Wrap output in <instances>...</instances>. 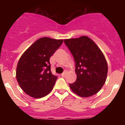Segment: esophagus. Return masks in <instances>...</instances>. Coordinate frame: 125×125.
<instances>
[{
	"label": "esophagus",
	"mask_w": 125,
	"mask_h": 125,
	"mask_svg": "<svg viewBox=\"0 0 125 125\" xmlns=\"http://www.w3.org/2000/svg\"><path fill=\"white\" fill-rule=\"evenodd\" d=\"M68 74V71H64V72L63 73H62L61 76H62V77H65V76H66V74Z\"/></svg>",
	"instance_id": "1"
}]
</instances>
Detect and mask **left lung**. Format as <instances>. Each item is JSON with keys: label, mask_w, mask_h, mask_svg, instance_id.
Returning <instances> with one entry per match:
<instances>
[{"label": "left lung", "mask_w": 125, "mask_h": 125, "mask_svg": "<svg viewBox=\"0 0 125 125\" xmlns=\"http://www.w3.org/2000/svg\"><path fill=\"white\" fill-rule=\"evenodd\" d=\"M76 63V81L69 84L71 89L83 98L100 91L107 78L108 64L103 53L94 42L87 36L64 41Z\"/></svg>", "instance_id": "1"}]
</instances>
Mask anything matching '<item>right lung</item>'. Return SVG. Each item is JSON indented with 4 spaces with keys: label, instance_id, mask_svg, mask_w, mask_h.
Listing matches in <instances>:
<instances>
[{
    "label": "right lung",
    "instance_id": "right-lung-1",
    "mask_svg": "<svg viewBox=\"0 0 125 125\" xmlns=\"http://www.w3.org/2000/svg\"><path fill=\"white\" fill-rule=\"evenodd\" d=\"M62 42V39L42 37L19 59L16 79L21 89L30 96L42 98L52 90L57 77L52 74L49 59Z\"/></svg>",
    "mask_w": 125,
    "mask_h": 125
}]
</instances>
